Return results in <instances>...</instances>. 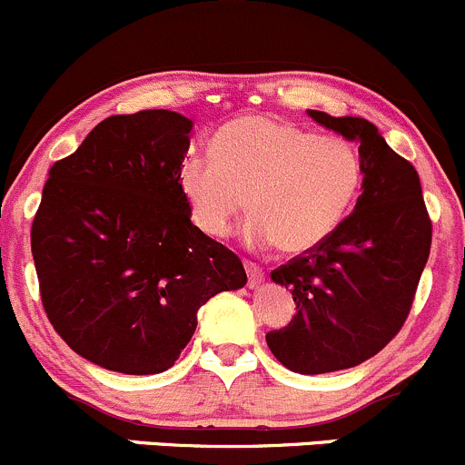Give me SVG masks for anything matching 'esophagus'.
<instances>
[{"label": "esophagus", "instance_id": "esophagus-1", "mask_svg": "<svg viewBox=\"0 0 465 465\" xmlns=\"http://www.w3.org/2000/svg\"><path fill=\"white\" fill-rule=\"evenodd\" d=\"M243 268H246L248 272V286H251V289H257V286L264 282V271L257 264H252V262H243Z\"/></svg>", "mask_w": 465, "mask_h": 465}]
</instances>
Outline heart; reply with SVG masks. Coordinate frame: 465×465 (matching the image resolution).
Instances as JSON below:
<instances>
[{"label": "heart", "mask_w": 465, "mask_h": 465, "mask_svg": "<svg viewBox=\"0 0 465 465\" xmlns=\"http://www.w3.org/2000/svg\"><path fill=\"white\" fill-rule=\"evenodd\" d=\"M176 183L190 219L208 237H226L248 197L252 217L243 243L300 255L344 222L362 185V161L344 138L252 114L217 129L213 154L185 156Z\"/></svg>", "instance_id": "heart-1"}]
</instances>
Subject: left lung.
<instances>
[{
    "instance_id": "left-lung-1",
    "label": "left lung",
    "mask_w": 465,
    "mask_h": 465,
    "mask_svg": "<svg viewBox=\"0 0 465 465\" xmlns=\"http://www.w3.org/2000/svg\"><path fill=\"white\" fill-rule=\"evenodd\" d=\"M306 114L358 143L362 194L327 242L271 272L291 291L298 313L289 327L266 333V342L286 370L329 374L370 361L401 331L428 262L432 223L414 165L374 123Z\"/></svg>"
}]
</instances>
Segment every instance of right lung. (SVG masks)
I'll list each match as a JSON object with an SVG mask.
<instances>
[{
    "label": "right lung",
    "mask_w": 465,
    "mask_h": 465,
    "mask_svg": "<svg viewBox=\"0 0 465 465\" xmlns=\"http://www.w3.org/2000/svg\"><path fill=\"white\" fill-rule=\"evenodd\" d=\"M194 123L109 116L57 161L33 219L42 304L78 356L118 374L170 370L197 311L246 284L242 262L190 222L176 170Z\"/></svg>",
    "instance_id": "obj_1"
}]
</instances>
